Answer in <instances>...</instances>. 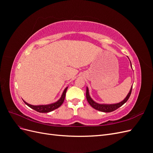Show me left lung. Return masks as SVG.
I'll use <instances>...</instances> for the list:
<instances>
[{
    "label": "left lung",
    "mask_w": 153,
    "mask_h": 153,
    "mask_svg": "<svg viewBox=\"0 0 153 153\" xmlns=\"http://www.w3.org/2000/svg\"><path fill=\"white\" fill-rule=\"evenodd\" d=\"M130 63H131V62H130ZM131 90H132V86H131L130 91H129V93L128 94L127 96L126 97V98H125L123 101H122L121 102L118 103H115V104H100V103L95 102V101L92 100V99L91 98V96L89 95V89H88V88L87 87L86 98H87L88 103H89L92 107L94 108V109L101 111V112H113V111H114L115 110H117L118 108L121 107L123 105H124L125 103L129 99V96H130V95H131Z\"/></svg>",
    "instance_id": "left-lung-1"
}]
</instances>
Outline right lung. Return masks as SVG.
Masks as SVG:
<instances>
[{"label":"right lung","mask_w":153,"mask_h":153,"mask_svg":"<svg viewBox=\"0 0 153 153\" xmlns=\"http://www.w3.org/2000/svg\"><path fill=\"white\" fill-rule=\"evenodd\" d=\"M67 89H68V87H66V89L64 90L61 98H60L57 101H56V102H55L52 104H48V105H32L30 104H29L27 102H25L24 100H23V101H24V102L27 106H29L30 108L34 109V110L37 111V112H40V113L50 112H51V111H53L55 109H57L63 103L64 99H65Z\"/></svg>","instance_id":"obj_1"}]
</instances>
